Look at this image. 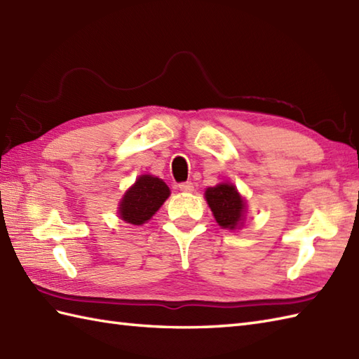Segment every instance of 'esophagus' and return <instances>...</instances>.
I'll return each mask as SVG.
<instances>
[{
	"label": "esophagus",
	"instance_id": "obj_1",
	"mask_svg": "<svg viewBox=\"0 0 359 359\" xmlns=\"http://www.w3.org/2000/svg\"><path fill=\"white\" fill-rule=\"evenodd\" d=\"M179 189L184 193H191L194 189V185L191 182H182V184H179Z\"/></svg>",
	"mask_w": 359,
	"mask_h": 359
}]
</instances>
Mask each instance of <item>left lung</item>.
I'll use <instances>...</instances> for the list:
<instances>
[{
  "instance_id": "left-lung-1",
  "label": "left lung",
  "mask_w": 359,
  "mask_h": 359,
  "mask_svg": "<svg viewBox=\"0 0 359 359\" xmlns=\"http://www.w3.org/2000/svg\"><path fill=\"white\" fill-rule=\"evenodd\" d=\"M205 199H207L212 215H215L220 226L234 230L242 222L245 205H243L238 189L233 185L222 184L215 188H208L205 191Z\"/></svg>"
}]
</instances>
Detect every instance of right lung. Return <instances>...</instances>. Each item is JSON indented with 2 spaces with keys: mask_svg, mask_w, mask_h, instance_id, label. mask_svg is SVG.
Returning <instances> with one entry per match:
<instances>
[{
  "mask_svg": "<svg viewBox=\"0 0 359 359\" xmlns=\"http://www.w3.org/2000/svg\"><path fill=\"white\" fill-rule=\"evenodd\" d=\"M170 196V188L162 179L142 175L125 194L120 203V217L128 224L142 225L152 217Z\"/></svg>",
  "mask_w": 359,
  "mask_h": 359,
  "instance_id": "right-lung-1",
  "label": "right lung"
}]
</instances>
